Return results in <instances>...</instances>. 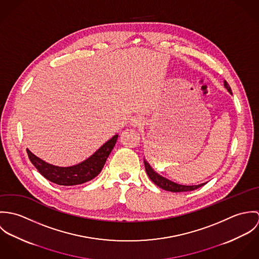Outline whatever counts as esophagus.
I'll use <instances>...</instances> for the list:
<instances>
[{
    "instance_id": "esophagus-1",
    "label": "esophagus",
    "mask_w": 259,
    "mask_h": 259,
    "mask_svg": "<svg viewBox=\"0 0 259 259\" xmlns=\"http://www.w3.org/2000/svg\"><path fill=\"white\" fill-rule=\"evenodd\" d=\"M143 122L144 121L141 117H135L132 119V125H134V126H139V125L143 124Z\"/></svg>"
}]
</instances>
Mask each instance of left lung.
<instances>
[{
	"label": "left lung",
	"instance_id": "8db88e82",
	"mask_svg": "<svg viewBox=\"0 0 259 259\" xmlns=\"http://www.w3.org/2000/svg\"><path fill=\"white\" fill-rule=\"evenodd\" d=\"M224 87L227 89V91L231 94V89L229 87V84L227 83L226 80H224ZM145 167H146V171L148 174V178L150 179V181L154 184V185L159 186L160 188L167 190V191H172V192H183V191H191L194 189H197L199 187H201L202 185L205 184H201L198 185H178L176 183H172L162 177H160L159 175H157L156 172H154L152 170V168L149 166L147 161H145Z\"/></svg>",
	"mask_w": 259,
	"mask_h": 259
}]
</instances>
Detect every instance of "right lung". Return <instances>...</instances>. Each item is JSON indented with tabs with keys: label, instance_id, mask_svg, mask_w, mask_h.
Listing matches in <instances>:
<instances>
[{
	"label": "right lung",
	"instance_id": "right-lung-1",
	"mask_svg": "<svg viewBox=\"0 0 259 259\" xmlns=\"http://www.w3.org/2000/svg\"><path fill=\"white\" fill-rule=\"evenodd\" d=\"M117 135L112 137L103 147L99 148L92 156L84 161L69 167H60L47 163L27 149L31 162L38 172L48 181L59 185H81L95 179L103 169L107 158L114 147Z\"/></svg>",
	"mask_w": 259,
	"mask_h": 259
}]
</instances>
